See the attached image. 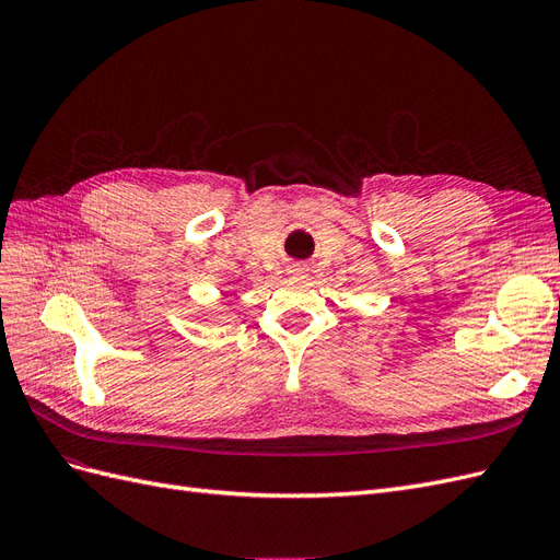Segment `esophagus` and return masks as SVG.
Here are the masks:
<instances>
[{
	"label": "esophagus",
	"mask_w": 560,
	"mask_h": 560,
	"mask_svg": "<svg viewBox=\"0 0 560 560\" xmlns=\"http://www.w3.org/2000/svg\"><path fill=\"white\" fill-rule=\"evenodd\" d=\"M306 270H308V268L303 266V264H292V266H290V273H292V276H306Z\"/></svg>",
	"instance_id": "34e87169"
}]
</instances>
